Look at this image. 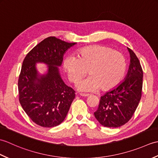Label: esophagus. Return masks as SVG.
Masks as SVG:
<instances>
[{
	"mask_svg": "<svg viewBox=\"0 0 158 158\" xmlns=\"http://www.w3.org/2000/svg\"><path fill=\"white\" fill-rule=\"evenodd\" d=\"M79 95L81 96H88L89 94H85V93H80Z\"/></svg>",
	"mask_w": 158,
	"mask_h": 158,
	"instance_id": "obj_1",
	"label": "esophagus"
}]
</instances>
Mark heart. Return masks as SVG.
Returning a JSON list of instances; mask_svg holds the SVG:
<instances>
[{
  "label": "heart",
  "mask_w": 158,
  "mask_h": 158,
  "mask_svg": "<svg viewBox=\"0 0 158 158\" xmlns=\"http://www.w3.org/2000/svg\"><path fill=\"white\" fill-rule=\"evenodd\" d=\"M63 69L70 82H80L77 88L83 91L100 88L110 91L118 86L126 75L127 63L122 53L109 46L92 45L77 50L76 57L68 56L64 59Z\"/></svg>",
  "instance_id": "1"
}]
</instances>
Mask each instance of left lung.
<instances>
[{"mask_svg":"<svg viewBox=\"0 0 158 158\" xmlns=\"http://www.w3.org/2000/svg\"><path fill=\"white\" fill-rule=\"evenodd\" d=\"M130 65L126 79L116 88L100 97L94 116L103 126L120 127L132 118L142 96L143 71L132 49Z\"/></svg>","mask_w":158,"mask_h":158,"instance_id":"left-lung-1","label":"left lung"}]
</instances>
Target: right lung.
I'll return each instance as SVG.
<instances>
[{
  "label": "right lung",
  "mask_w": 158,
  "mask_h": 158,
  "mask_svg": "<svg viewBox=\"0 0 158 158\" xmlns=\"http://www.w3.org/2000/svg\"><path fill=\"white\" fill-rule=\"evenodd\" d=\"M75 43L49 36L23 60L18 79L19 101L32 122L40 126L52 127L61 123L75 98V91L64 83L57 66L61 65L64 53ZM36 62L48 65V73L40 78Z\"/></svg>",
  "instance_id": "right-lung-1"
}]
</instances>
